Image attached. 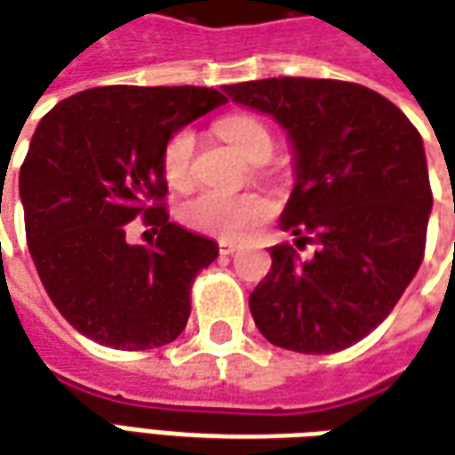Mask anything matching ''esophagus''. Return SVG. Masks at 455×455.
Segmentation results:
<instances>
[{
  "mask_svg": "<svg viewBox=\"0 0 455 455\" xmlns=\"http://www.w3.org/2000/svg\"><path fill=\"white\" fill-rule=\"evenodd\" d=\"M238 243L236 241H219V253H221V256H231V253H236L238 251Z\"/></svg>",
  "mask_w": 455,
  "mask_h": 455,
  "instance_id": "obj_1",
  "label": "esophagus"
}]
</instances>
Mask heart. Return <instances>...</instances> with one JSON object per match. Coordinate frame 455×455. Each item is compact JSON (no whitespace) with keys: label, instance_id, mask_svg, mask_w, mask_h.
I'll return each mask as SVG.
<instances>
[{"label":"heart","instance_id":"1","mask_svg":"<svg viewBox=\"0 0 455 455\" xmlns=\"http://www.w3.org/2000/svg\"><path fill=\"white\" fill-rule=\"evenodd\" d=\"M217 131L243 158L260 163L273 153V133L253 114H228L219 119ZM195 136L189 129L172 131L160 150V172L172 189H185L192 182ZM270 202L256 192L202 189L178 207V219L202 236L238 238L270 217Z\"/></svg>","mask_w":455,"mask_h":455}]
</instances>
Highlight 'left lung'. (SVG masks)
Wrapping results in <instances>:
<instances>
[{
  "label": "left lung",
  "instance_id": "obj_1",
  "mask_svg": "<svg viewBox=\"0 0 455 455\" xmlns=\"http://www.w3.org/2000/svg\"><path fill=\"white\" fill-rule=\"evenodd\" d=\"M224 92L290 133L297 185L280 228L300 250L315 246L309 259L270 248V273L248 299L253 322L287 351H343L390 315L424 260L431 185L419 131L382 94L343 80L267 77Z\"/></svg>",
  "mask_w": 455,
  "mask_h": 455
}]
</instances>
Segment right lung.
<instances>
[{
  "mask_svg": "<svg viewBox=\"0 0 455 455\" xmlns=\"http://www.w3.org/2000/svg\"><path fill=\"white\" fill-rule=\"evenodd\" d=\"M224 102L209 87L112 84L38 124L19 172L26 243L48 297L87 339L143 351L182 334L192 283L219 248L170 221L160 150ZM133 218L159 234L148 247L125 241Z\"/></svg>",
  "mask_w": 455,
  "mask_h": 455,
  "instance_id": "obj_1",
  "label": "right lung"
}]
</instances>
